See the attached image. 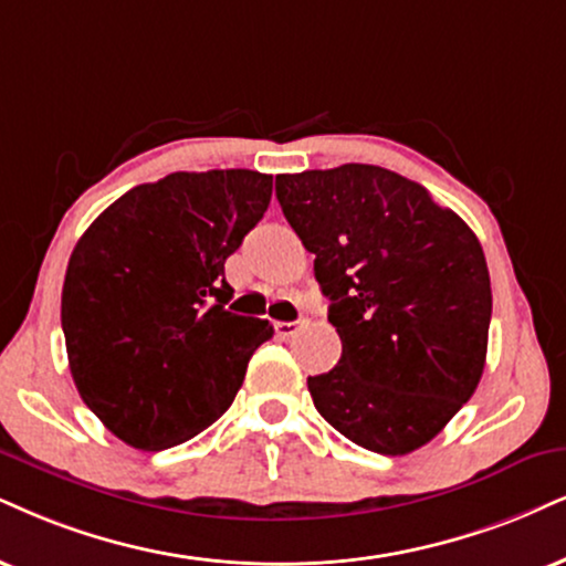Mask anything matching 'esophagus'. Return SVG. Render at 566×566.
<instances>
[{"label":"esophagus","mask_w":566,"mask_h":566,"mask_svg":"<svg viewBox=\"0 0 566 566\" xmlns=\"http://www.w3.org/2000/svg\"><path fill=\"white\" fill-rule=\"evenodd\" d=\"M298 327H302V325H298V323H275V336L285 340V338L296 336V333H298Z\"/></svg>","instance_id":"esophagus-1"}]
</instances>
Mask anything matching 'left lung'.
I'll return each instance as SVG.
<instances>
[{"label":"left lung","instance_id":"1","mask_svg":"<svg viewBox=\"0 0 566 566\" xmlns=\"http://www.w3.org/2000/svg\"><path fill=\"white\" fill-rule=\"evenodd\" d=\"M275 197L331 298L338 365L306 380L361 449H420L475 394L491 325L483 247L420 184L378 165L275 178Z\"/></svg>","mask_w":566,"mask_h":566}]
</instances>
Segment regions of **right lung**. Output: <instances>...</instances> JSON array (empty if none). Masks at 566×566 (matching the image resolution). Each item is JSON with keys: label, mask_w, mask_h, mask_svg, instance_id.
<instances>
[{"label": "right lung", "mask_w": 566, "mask_h": 566, "mask_svg": "<svg viewBox=\"0 0 566 566\" xmlns=\"http://www.w3.org/2000/svg\"><path fill=\"white\" fill-rule=\"evenodd\" d=\"M272 197L256 170L170 172L123 193L70 254L62 333L81 399L120 441L163 451L233 403L268 319L226 310V260Z\"/></svg>", "instance_id": "1"}]
</instances>
